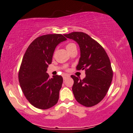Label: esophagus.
Masks as SVG:
<instances>
[{
    "label": "esophagus",
    "instance_id": "34e87169",
    "mask_svg": "<svg viewBox=\"0 0 133 133\" xmlns=\"http://www.w3.org/2000/svg\"><path fill=\"white\" fill-rule=\"evenodd\" d=\"M68 77H69V74H64V76H63V79H64V80H65V79L68 78Z\"/></svg>",
    "mask_w": 133,
    "mask_h": 133
}]
</instances>
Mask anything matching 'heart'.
I'll return each instance as SVG.
<instances>
[{
  "label": "heart",
  "instance_id": "obj_1",
  "mask_svg": "<svg viewBox=\"0 0 133 133\" xmlns=\"http://www.w3.org/2000/svg\"><path fill=\"white\" fill-rule=\"evenodd\" d=\"M74 47H76V45L74 43H69L67 44L66 49H67V50L69 51L70 49H71Z\"/></svg>",
  "mask_w": 133,
  "mask_h": 133
}]
</instances>
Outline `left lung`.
Listing matches in <instances>:
<instances>
[{"label":"left lung","instance_id":"1","mask_svg":"<svg viewBox=\"0 0 133 133\" xmlns=\"http://www.w3.org/2000/svg\"><path fill=\"white\" fill-rule=\"evenodd\" d=\"M64 36L79 44L81 57L76 69L86 71L83 79L71 76L75 99L86 107L95 106L103 99L111 86L113 71L109 58L104 49L86 33L73 32Z\"/></svg>","mask_w":133,"mask_h":133}]
</instances>
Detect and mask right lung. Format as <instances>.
Masks as SVG:
<instances>
[{
	"instance_id": "right-lung-1",
	"label": "right lung",
	"mask_w": 133,
	"mask_h": 133,
	"mask_svg": "<svg viewBox=\"0 0 133 133\" xmlns=\"http://www.w3.org/2000/svg\"><path fill=\"white\" fill-rule=\"evenodd\" d=\"M67 40L62 34H46L34 40L27 49L19 71V81L24 96L32 106L47 109L57 104L63 78L46 72L55 48Z\"/></svg>"
}]
</instances>
